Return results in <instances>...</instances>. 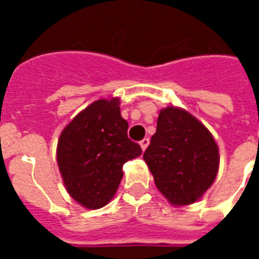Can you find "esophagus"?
Wrapping results in <instances>:
<instances>
[{"instance_id":"obj_1","label":"esophagus","mask_w":259,"mask_h":259,"mask_svg":"<svg viewBox=\"0 0 259 259\" xmlns=\"http://www.w3.org/2000/svg\"><path fill=\"white\" fill-rule=\"evenodd\" d=\"M148 145H149V138H144L142 141H140V146H141L142 150H145Z\"/></svg>"}]
</instances>
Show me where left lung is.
<instances>
[{"instance_id": "1", "label": "left lung", "mask_w": 259, "mask_h": 259, "mask_svg": "<svg viewBox=\"0 0 259 259\" xmlns=\"http://www.w3.org/2000/svg\"><path fill=\"white\" fill-rule=\"evenodd\" d=\"M144 160L156 187L172 205H189L213 184L219 169V148L209 130L187 110H160L157 129Z\"/></svg>"}]
</instances>
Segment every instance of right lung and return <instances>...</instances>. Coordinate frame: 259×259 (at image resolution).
<instances>
[{"label": "right lung", "instance_id": "1", "mask_svg": "<svg viewBox=\"0 0 259 259\" xmlns=\"http://www.w3.org/2000/svg\"><path fill=\"white\" fill-rule=\"evenodd\" d=\"M119 98H102L82 110L63 129L56 157L67 192L84 208L105 207L117 192L126 161L141 156L127 138Z\"/></svg>", "mask_w": 259, "mask_h": 259}]
</instances>
